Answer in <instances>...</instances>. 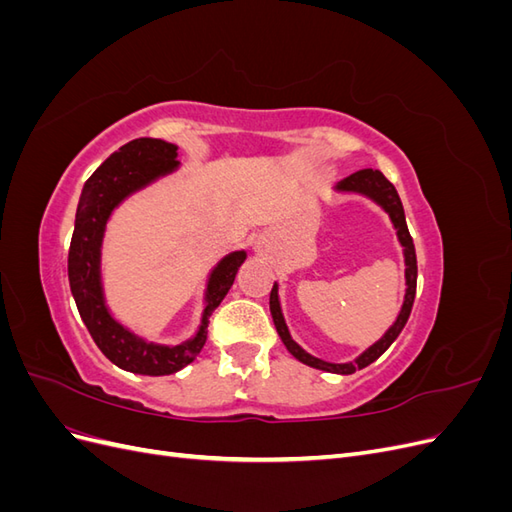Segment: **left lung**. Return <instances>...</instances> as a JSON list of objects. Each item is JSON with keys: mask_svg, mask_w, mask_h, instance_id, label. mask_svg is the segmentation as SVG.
<instances>
[{"mask_svg": "<svg viewBox=\"0 0 512 512\" xmlns=\"http://www.w3.org/2000/svg\"><path fill=\"white\" fill-rule=\"evenodd\" d=\"M335 192H348V194L367 196L369 200H374L376 205H380L386 213H389V218L393 222V228L397 230V239H399L401 247H404V262H406V297H404V305H401V312H399L397 320L391 324V329L386 331L374 346H369L361 356H356L354 361H350V363H327V361L316 359V356L305 352L290 337V331L286 327V320H284V314H282L280 294H277V290H280V288H277V284H273L269 307H271V316H273L275 329H277V333H280L286 350L294 356V359L301 361L303 365L314 367V369L329 371V374L348 376V374H354L356 369H363L369 363H374L378 356L384 354L386 348H389L395 342L397 335L401 333V329L406 327V322H408L410 312H412L414 294H416V252H414V243H412V237H410V232H408L404 205H401L395 185L389 179H386L380 173V170H374V168L356 170L354 175L346 177L344 181H339L335 185Z\"/></svg>", "mask_w": 512, "mask_h": 512, "instance_id": "left-lung-1", "label": "left lung"}]
</instances>
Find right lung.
<instances>
[{"label":"right lung","mask_w":512,"mask_h":512,"mask_svg":"<svg viewBox=\"0 0 512 512\" xmlns=\"http://www.w3.org/2000/svg\"><path fill=\"white\" fill-rule=\"evenodd\" d=\"M177 145L160 138H134L106 158L91 175L76 207L74 232L68 252V280L89 335L108 361L143 376H168L190 365L207 342V327L213 309L228 294L245 252H230L213 267L205 290V309L196 335L177 346L153 344L138 337L108 312L102 288V239L111 213L134 192L156 179L175 173Z\"/></svg>","instance_id":"add662e5"}]
</instances>
